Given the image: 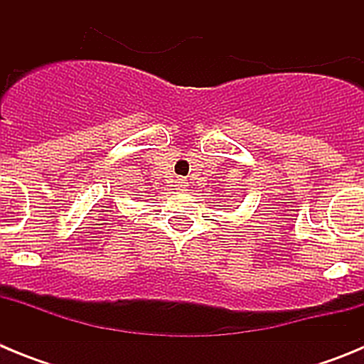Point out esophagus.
I'll return each mask as SVG.
<instances>
[{"label": "esophagus", "instance_id": "esophagus-1", "mask_svg": "<svg viewBox=\"0 0 364 364\" xmlns=\"http://www.w3.org/2000/svg\"><path fill=\"white\" fill-rule=\"evenodd\" d=\"M176 189H178V191H188V180L186 178L176 180Z\"/></svg>", "mask_w": 364, "mask_h": 364}]
</instances>
